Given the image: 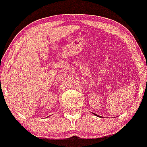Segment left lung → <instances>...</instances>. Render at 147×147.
Wrapping results in <instances>:
<instances>
[{
	"mask_svg": "<svg viewBox=\"0 0 147 147\" xmlns=\"http://www.w3.org/2000/svg\"><path fill=\"white\" fill-rule=\"evenodd\" d=\"M94 115H95V116H99V115H97V114H94Z\"/></svg>",
	"mask_w": 147,
	"mask_h": 147,
	"instance_id": "obj_1",
	"label": "left lung"
}]
</instances>
